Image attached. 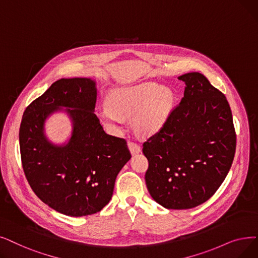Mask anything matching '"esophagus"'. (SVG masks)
Masks as SVG:
<instances>
[{
    "label": "esophagus",
    "mask_w": 258,
    "mask_h": 258,
    "mask_svg": "<svg viewBox=\"0 0 258 258\" xmlns=\"http://www.w3.org/2000/svg\"><path fill=\"white\" fill-rule=\"evenodd\" d=\"M127 145H128V149H130V151H131V154H132V155H135V154H138V153L141 152V147H140V145H139L138 143H136V142L130 141V142L127 143Z\"/></svg>",
    "instance_id": "esophagus-1"
}]
</instances>
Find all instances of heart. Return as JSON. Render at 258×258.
Here are the masks:
<instances>
[{"label":"heart","instance_id":"heart-1","mask_svg":"<svg viewBox=\"0 0 258 258\" xmlns=\"http://www.w3.org/2000/svg\"><path fill=\"white\" fill-rule=\"evenodd\" d=\"M176 102L173 89L148 81L116 87L108 93L107 106L98 115L106 126L117 130L120 117L133 118V124L142 136L158 133L170 119Z\"/></svg>","mask_w":258,"mask_h":258}]
</instances>
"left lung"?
<instances>
[{
    "mask_svg": "<svg viewBox=\"0 0 258 258\" xmlns=\"http://www.w3.org/2000/svg\"><path fill=\"white\" fill-rule=\"evenodd\" d=\"M183 98L165 125L143 143L149 160L145 182L166 209L204 204L227 177L236 149L227 98L199 73H187Z\"/></svg>",
    "mask_w": 258,
    "mask_h": 258,
    "instance_id": "left-lung-1",
    "label": "left lung"
}]
</instances>
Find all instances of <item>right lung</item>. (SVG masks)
Instances as JSON below:
<instances>
[{
  "instance_id": "obj_1",
  "label": "right lung",
  "mask_w": 258,
  "mask_h": 258,
  "mask_svg": "<svg viewBox=\"0 0 258 258\" xmlns=\"http://www.w3.org/2000/svg\"><path fill=\"white\" fill-rule=\"evenodd\" d=\"M96 101L97 83L91 78L60 79L26 107L22 118L19 140L27 181L44 204L67 216L101 211L132 157L124 139L104 132L94 113ZM58 111L72 122L71 137L62 145L45 134L46 120Z\"/></svg>"
}]
</instances>
